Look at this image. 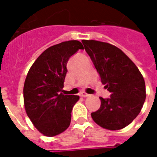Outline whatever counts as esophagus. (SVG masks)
Returning <instances> with one entry per match:
<instances>
[{"instance_id": "esophagus-1", "label": "esophagus", "mask_w": 157, "mask_h": 157, "mask_svg": "<svg viewBox=\"0 0 157 157\" xmlns=\"http://www.w3.org/2000/svg\"><path fill=\"white\" fill-rule=\"evenodd\" d=\"M80 96H81V97H82V98H86V97H89L90 95H89V94H87V93H86V92H82L80 93Z\"/></svg>"}]
</instances>
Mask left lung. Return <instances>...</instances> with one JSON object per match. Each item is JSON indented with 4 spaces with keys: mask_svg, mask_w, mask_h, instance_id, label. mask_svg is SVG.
Masks as SVG:
<instances>
[{
    "mask_svg": "<svg viewBox=\"0 0 157 157\" xmlns=\"http://www.w3.org/2000/svg\"><path fill=\"white\" fill-rule=\"evenodd\" d=\"M104 88L111 92L92 113L97 124L109 130L126 127L140 112L145 102V80L135 63L114 45L97 40H82Z\"/></svg>",
    "mask_w": 157,
    "mask_h": 157,
    "instance_id": "1",
    "label": "left lung"
}]
</instances>
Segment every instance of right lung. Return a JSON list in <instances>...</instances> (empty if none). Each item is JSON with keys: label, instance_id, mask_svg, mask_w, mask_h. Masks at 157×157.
I'll return each instance as SVG.
<instances>
[{"label": "right lung", "instance_id": "obj_1", "mask_svg": "<svg viewBox=\"0 0 157 157\" xmlns=\"http://www.w3.org/2000/svg\"><path fill=\"white\" fill-rule=\"evenodd\" d=\"M81 42L69 40L53 45L39 55L26 77L23 100L27 114L38 130L45 136L61 134L70 126L73 106L79 96L62 93L69 58Z\"/></svg>", "mask_w": 157, "mask_h": 157}]
</instances>
